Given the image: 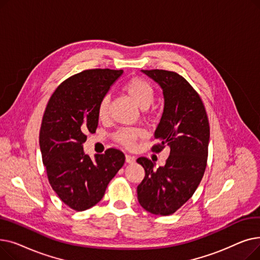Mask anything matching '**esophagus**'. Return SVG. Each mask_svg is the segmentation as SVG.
<instances>
[{"instance_id":"esophagus-1","label":"esophagus","mask_w":260,"mask_h":260,"mask_svg":"<svg viewBox=\"0 0 260 260\" xmlns=\"http://www.w3.org/2000/svg\"><path fill=\"white\" fill-rule=\"evenodd\" d=\"M125 161H126V163H134L136 161V159H135L134 156L125 155Z\"/></svg>"}]
</instances>
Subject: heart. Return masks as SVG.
<instances>
[{
	"label": "heart",
	"instance_id": "1",
	"mask_svg": "<svg viewBox=\"0 0 260 260\" xmlns=\"http://www.w3.org/2000/svg\"><path fill=\"white\" fill-rule=\"evenodd\" d=\"M123 90L126 92L128 97L134 101V103L142 109H146L151 105L155 98V89L149 82L141 78H132L123 86ZM109 98L107 95L103 97L97 108V114L100 119H105L108 115ZM142 135L140 128H121L116 132L115 139L120 144L126 147H132Z\"/></svg>",
	"mask_w": 260,
	"mask_h": 260
}]
</instances>
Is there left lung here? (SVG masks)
Segmentation results:
<instances>
[{"label": "left lung", "mask_w": 260, "mask_h": 260, "mask_svg": "<svg viewBox=\"0 0 260 260\" xmlns=\"http://www.w3.org/2000/svg\"><path fill=\"white\" fill-rule=\"evenodd\" d=\"M161 87L165 107L153 151L171 148L165 167L154 169L145 157L137 162L145 171L137 187L138 201L147 212L168 216L180 209L193 196L207 168L210 125L206 108L196 90L174 72L141 71Z\"/></svg>", "instance_id": "8db88e82"}]
</instances>
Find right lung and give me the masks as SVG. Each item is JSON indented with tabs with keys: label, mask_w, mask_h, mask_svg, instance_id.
<instances>
[{
	"label": "right lung",
	"mask_w": 260,
	"mask_h": 260,
	"mask_svg": "<svg viewBox=\"0 0 260 260\" xmlns=\"http://www.w3.org/2000/svg\"><path fill=\"white\" fill-rule=\"evenodd\" d=\"M122 74L108 68L84 71L65 80L47 103L39 138L43 165L52 189L75 211L95 206L124 165L119 149L108 148L94 160L83 151L85 134L98 126V104Z\"/></svg>",
	"instance_id": "add662e5"
}]
</instances>
